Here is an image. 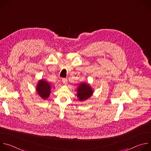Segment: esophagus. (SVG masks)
<instances>
[{"label": "esophagus", "instance_id": "1", "mask_svg": "<svg viewBox=\"0 0 151 151\" xmlns=\"http://www.w3.org/2000/svg\"><path fill=\"white\" fill-rule=\"evenodd\" d=\"M62 82H63V83L64 84H66L67 83H68V79H67V78H63L62 79Z\"/></svg>", "mask_w": 151, "mask_h": 151}]
</instances>
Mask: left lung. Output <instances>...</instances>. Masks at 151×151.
I'll return each mask as SVG.
<instances>
[{"mask_svg":"<svg viewBox=\"0 0 151 151\" xmlns=\"http://www.w3.org/2000/svg\"><path fill=\"white\" fill-rule=\"evenodd\" d=\"M93 91L90 86L85 83L80 84L78 90V97L81 101L85 100L91 96Z\"/></svg>","mask_w":151,"mask_h":151,"instance_id":"1","label":"left lung"}]
</instances>
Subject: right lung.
Instances as JSON below:
<instances>
[{
    "mask_svg": "<svg viewBox=\"0 0 151 151\" xmlns=\"http://www.w3.org/2000/svg\"><path fill=\"white\" fill-rule=\"evenodd\" d=\"M51 85L45 81H40L37 86V92L38 94L44 99L48 97L50 94Z\"/></svg>",
    "mask_w": 151,
    "mask_h": 151,
    "instance_id": "add662e5",
    "label": "right lung"
}]
</instances>
